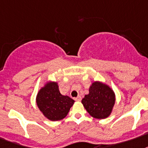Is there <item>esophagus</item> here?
I'll use <instances>...</instances> for the list:
<instances>
[{
    "label": "esophagus",
    "instance_id": "1",
    "mask_svg": "<svg viewBox=\"0 0 148 148\" xmlns=\"http://www.w3.org/2000/svg\"><path fill=\"white\" fill-rule=\"evenodd\" d=\"M74 99H75L76 101H80V100H81V97H80V96H78V97H76Z\"/></svg>",
    "mask_w": 148,
    "mask_h": 148
}]
</instances>
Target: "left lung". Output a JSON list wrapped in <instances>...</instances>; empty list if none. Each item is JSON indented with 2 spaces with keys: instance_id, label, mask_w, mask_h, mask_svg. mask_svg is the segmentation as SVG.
<instances>
[{
  "instance_id": "1",
  "label": "left lung",
  "mask_w": 148,
  "mask_h": 148,
  "mask_svg": "<svg viewBox=\"0 0 148 148\" xmlns=\"http://www.w3.org/2000/svg\"><path fill=\"white\" fill-rule=\"evenodd\" d=\"M81 103L91 116L103 119L111 113L115 104V93L107 85L94 82Z\"/></svg>"
}]
</instances>
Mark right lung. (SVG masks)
I'll list each match as a JSON object with an SVG mask.
<instances>
[{"instance_id": "right-lung-1", "label": "right lung", "mask_w": 148, "mask_h": 148, "mask_svg": "<svg viewBox=\"0 0 148 148\" xmlns=\"http://www.w3.org/2000/svg\"><path fill=\"white\" fill-rule=\"evenodd\" d=\"M36 103L43 115L51 121H58L68 115L74 103L68 96L61 94L57 83H48L37 94Z\"/></svg>"}]
</instances>
